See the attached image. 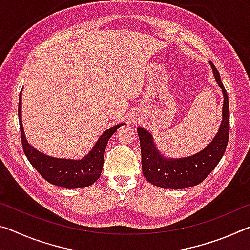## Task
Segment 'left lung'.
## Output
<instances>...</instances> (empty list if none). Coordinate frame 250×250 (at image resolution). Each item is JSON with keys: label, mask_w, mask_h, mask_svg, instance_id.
I'll return each mask as SVG.
<instances>
[{"label": "left lung", "mask_w": 250, "mask_h": 250, "mask_svg": "<svg viewBox=\"0 0 250 250\" xmlns=\"http://www.w3.org/2000/svg\"><path fill=\"white\" fill-rule=\"evenodd\" d=\"M215 79L221 87L223 104V120L218 132L205 149L192 156L168 159L160 153L149 131L138 128L141 146L142 172L151 184L162 188L181 189L195 186L204 181L214 170L225 153L229 138V104L227 91L221 80L216 67L210 62Z\"/></svg>", "instance_id": "left-lung-1"}]
</instances>
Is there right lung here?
I'll list each match as a JSON object with an SVG mask.
<instances>
[{"label": "right lung", "mask_w": 250, "mask_h": 250, "mask_svg": "<svg viewBox=\"0 0 250 250\" xmlns=\"http://www.w3.org/2000/svg\"><path fill=\"white\" fill-rule=\"evenodd\" d=\"M22 94V92H21ZM20 94L19 100V120L21 129V139L24 153L29 163L36 168V171L49 182L50 184L65 188H87L99 179L104 167V158L105 146L111 135L118 128L125 124L117 125L105 130L100 135L95 146L86 156L80 160L58 159L42 153L33 147L26 140L22 125V96Z\"/></svg>", "instance_id": "obj_1"}]
</instances>
